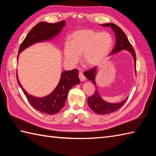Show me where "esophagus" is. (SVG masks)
<instances>
[{"label":"esophagus","instance_id":"34e87169","mask_svg":"<svg viewBox=\"0 0 156 156\" xmlns=\"http://www.w3.org/2000/svg\"><path fill=\"white\" fill-rule=\"evenodd\" d=\"M79 78H80V80L81 82H83V81H84V80H86L85 76H84L83 73H82V72L79 73Z\"/></svg>","mask_w":156,"mask_h":156}]
</instances>
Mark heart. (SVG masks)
<instances>
[{
    "label": "heart",
    "instance_id": "obj_1",
    "mask_svg": "<svg viewBox=\"0 0 156 156\" xmlns=\"http://www.w3.org/2000/svg\"><path fill=\"white\" fill-rule=\"evenodd\" d=\"M112 45V39L108 33H99L88 29H80L71 35V43L65 44L64 58L68 63L74 65L77 64L79 56L82 55L84 64L89 67H94L107 58Z\"/></svg>",
    "mask_w": 156,
    "mask_h": 156
}]
</instances>
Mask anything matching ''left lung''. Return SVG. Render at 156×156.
<instances>
[{"label": "left lung", "mask_w": 156, "mask_h": 156, "mask_svg": "<svg viewBox=\"0 0 156 156\" xmlns=\"http://www.w3.org/2000/svg\"><path fill=\"white\" fill-rule=\"evenodd\" d=\"M101 26H102V27H110L115 32L116 36V44L113 49L112 50L111 54L113 55L122 50H127L130 52L134 59L135 69V73H136V55H135V52L133 48V46L131 45L130 42L128 40L125 33L122 31L120 27H118L117 25L114 24V23H106V24L101 25ZM97 72V66H95V67L89 69V70L86 71L84 73V75L87 77V78L91 80V82L96 87L94 94L88 98V106L92 111L97 114L106 115L111 113V112H113L120 108L124 105L126 101L127 100L128 97L126 98L124 101L118 102V103H111V102L104 101L99 94L97 90V87L96 86L95 77Z\"/></svg>", "instance_id": "8db88e82"}]
</instances>
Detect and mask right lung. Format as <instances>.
<instances>
[{"label":"right lung","instance_id":"obj_1","mask_svg":"<svg viewBox=\"0 0 156 156\" xmlns=\"http://www.w3.org/2000/svg\"><path fill=\"white\" fill-rule=\"evenodd\" d=\"M66 25L65 21L55 23L40 22L36 25L26 36L19 49V54L24 49L36 43L48 41L54 38L62 30ZM19 55L17 56V59ZM78 69L63 72L57 87L51 94L44 97H35L25 91L19 81L17 73L16 80L29 103L36 110L48 115L56 114L64 107L69 90L73 86L80 83Z\"/></svg>","mask_w":156,"mask_h":156}]
</instances>
